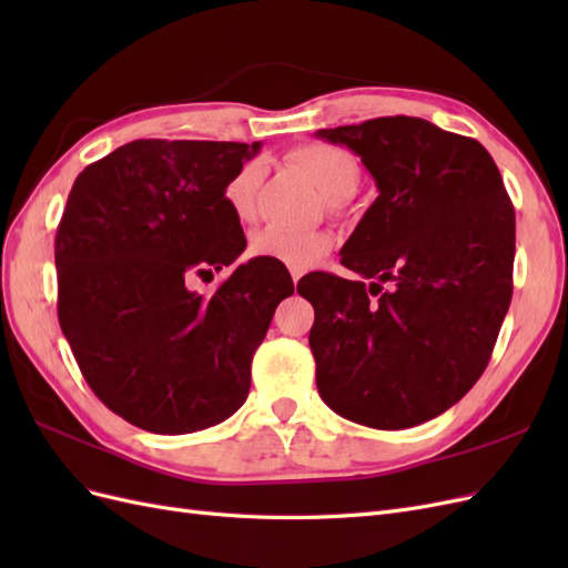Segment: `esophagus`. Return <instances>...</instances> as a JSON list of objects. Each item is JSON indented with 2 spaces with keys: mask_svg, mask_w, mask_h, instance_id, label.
Listing matches in <instances>:
<instances>
[{
  "mask_svg": "<svg viewBox=\"0 0 568 568\" xmlns=\"http://www.w3.org/2000/svg\"><path fill=\"white\" fill-rule=\"evenodd\" d=\"M303 277L301 270H291V280H294V284H298V280Z\"/></svg>",
  "mask_w": 568,
  "mask_h": 568,
  "instance_id": "obj_1",
  "label": "esophagus"
}]
</instances>
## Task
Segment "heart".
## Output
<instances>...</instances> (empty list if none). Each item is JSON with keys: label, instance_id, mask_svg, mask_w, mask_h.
<instances>
[{"label": "heart", "instance_id": "obj_1", "mask_svg": "<svg viewBox=\"0 0 568 568\" xmlns=\"http://www.w3.org/2000/svg\"><path fill=\"white\" fill-rule=\"evenodd\" d=\"M291 161L315 180L322 194L338 209L341 201L353 196L363 180V168L348 149L329 142L301 144L291 151ZM263 180V165L246 161L234 170L225 184V203L236 220L253 222L257 215V189ZM332 248V239L324 232H294L282 227H265L251 239V253L280 263L291 270H307Z\"/></svg>", "mask_w": 568, "mask_h": 568}]
</instances>
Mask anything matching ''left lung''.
<instances>
[{"label":"left lung","instance_id":"8db88e82","mask_svg":"<svg viewBox=\"0 0 568 568\" xmlns=\"http://www.w3.org/2000/svg\"><path fill=\"white\" fill-rule=\"evenodd\" d=\"M317 136L353 149L379 189L341 248V265L374 282H298L315 307L317 390L351 422L417 426L488 367L511 301L514 205L490 153L428 120L388 115Z\"/></svg>","mask_w":568,"mask_h":568}]
</instances>
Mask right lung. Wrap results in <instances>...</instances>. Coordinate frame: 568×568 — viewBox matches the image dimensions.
Listing matches in <instances>:
<instances>
[{
	"label": "right lung",
	"mask_w": 568,
	"mask_h": 568,
	"mask_svg": "<svg viewBox=\"0 0 568 568\" xmlns=\"http://www.w3.org/2000/svg\"><path fill=\"white\" fill-rule=\"evenodd\" d=\"M261 142L134 140L78 175L57 230L59 324L97 398L151 434H192L244 405L284 265L253 257L211 297L246 236L225 184Z\"/></svg>",
	"instance_id": "add662e5"
}]
</instances>
